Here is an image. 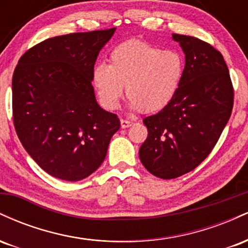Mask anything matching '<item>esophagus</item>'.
<instances>
[{
	"label": "esophagus",
	"mask_w": 248,
	"mask_h": 248,
	"mask_svg": "<svg viewBox=\"0 0 248 248\" xmlns=\"http://www.w3.org/2000/svg\"><path fill=\"white\" fill-rule=\"evenodd\" d=\"M120 124H121V128H128V127L132 126L133 122L129 121V120H124V119H121Z\"/></svg>",
	"instance_id": "obj_1"
}]
</instances>
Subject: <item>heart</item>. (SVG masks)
I'll use <instances>...</instances> for the list:
<instances>
[{"mask_svg": "<svg viewBox=\"0 0 248 248\" xmlns=\"http://www.w3.org/2000/svg\"><path fill=\"white\" fill-rule=\"evenodd\" d=\"M183 75L184 59L177 51L132 39L112 50L109 65H95L92 77L104 107L115 109L126 86L130 108L154 113L172 100Z\"/></svg>", "mask_w": 248, "mask_h": 248, "instance_id": "obj_1", "label": "heart"}]
</instances>
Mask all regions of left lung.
<instances>
[{"mask_svg":"<svg viewBox=\"0 0 248 248\" xmlns=\"http://www.w3.org/2000/svg\"><path fill=\"white\" fill-rule=\"evenodd\" d=\"M186 55L173 99L143 124L140 160L156 177L172 179L197 168L212 152L233 108V86L223 56L209 43L173 33Z\"/></svg>","mask_w":248,"mask_h":248,"instance_id":"1","label":"left lung"}]
</instances>
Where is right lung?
Returning <instances> with one entry per match:
<instances>
[{"label":"right lung","instance_id":"obj_1","mask_svg":"<svg viewBox=\"0 0 248 248\" xmlns=\"http://www.w3.org/2000/svg\"><path fill=\"white\" fill-rule=\"evenodd\" d=\"M115 28L45 39L19 58L13 76L17 136L49 175L76 182L106 157L120 128L118 115L99 106L92 86L100 50Z\"/></svg>","mask_w":248,"mask_h":248}]
</instances>
